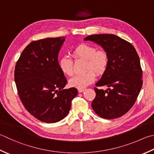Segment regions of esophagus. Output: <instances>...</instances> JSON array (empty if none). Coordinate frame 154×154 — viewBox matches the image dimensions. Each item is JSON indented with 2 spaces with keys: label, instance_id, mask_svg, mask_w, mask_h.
Masks as SVG:
<instances>
[{
  "label": "esophagus",
  "instance_id": "esophagus-1",
  "mask_svg": "<svg viewBox=\"0 0 154 154\" xmlns=\"http://www.w3.org/2000/svg\"><path fill=\"white\" fill-rule=\"evenodd\" d=\"M85 89H78V91H79V93H82L85 91Z\"/></svg>",
  "mask_w": 154,
  "mask_h": 154
}]
</instances>
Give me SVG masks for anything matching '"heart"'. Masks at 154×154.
I'll return each mask as SVG.
<instances>
[{"label": "heart", "instance_id": "b5f03b06", "mask_svg": "<svg viewBox=\"0 0 154 154\" xmlns=\"http://www.w3.org/2000/svg\"><path fill=\"white\" fill-rule=\"evenodd\" d=\"M74 55L87 60L86 69H91L81 74L75 75L69 80V85L77 89H83L91 84L95 79V74H103L109 63V57L104 51H97L95 47L83 44L74 50ZM59 67L63 73L71 76L73 73V61L68 56L59 59ZM94 72H93L91 70Z\"/></svg>", "mask_w": 154, "mask_h": 154}]
</instances>
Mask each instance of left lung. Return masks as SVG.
I'll list each match as a JSON object with an SVG mask.
<instances>
[{
	"label": "left lung",
	"mask_w": 154,
	"mask_h": 154,
	"mask_svg": "<svg viewBox=\"0 0 154 154\" xmlns=\"http://www.w3.org/2000/svg\"><path fill=\"white\" fill-rule=\"evenodd\" d=\"M103 48L109 57L107 69L95 88V98L91 107L104 119H116L124 115L136 101L142 87V71L139 56L134 47L112 34L92 35L84 38Z\"/></svg>",
	"instance_id": "8db88e82"
}]
</instances>
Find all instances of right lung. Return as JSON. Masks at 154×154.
<instances>
[{
  "label": "right lung",
  "instance_id": "obj_1",
  "mask_svg": "<svg viewBox=\"0 0 154 154\" xmlns=\"http://www.w3.org/2000/svg\"><path fill=\"white\" fill-rule=\"evenodd\" d=\"M65 37L31 42L16 63L14 81L24 106L36 118L56 123L68 115L75 87L64 89L67 79L59 67L58 55Z\"/></svg>",
  "mask_w": 154,
  "mask_h": 154
}]
</instances>
